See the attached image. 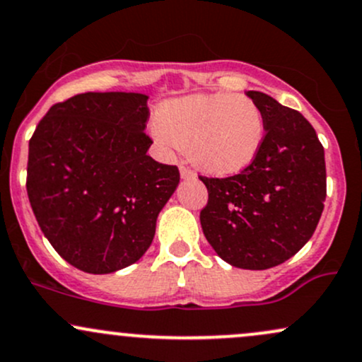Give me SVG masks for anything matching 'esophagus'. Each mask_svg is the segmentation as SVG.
Wrapping results in <instances>:
<instances>
[{
    "label": "esophagus",
    "instance_id": "1",
    "mask_svg": "<svg viewBox=\"0 0 362 362\" xmlns=\"http://www.w3.org/2000/svg\"><path fill=\"white\" fill-rule=\"evenodd\" d=\"M180 177L182 178H195V173L190 168H187V167H184V165H182V167H180Z\"/></svg>",
    "mask_w": 362,
    "mask_h": 362
}]
</instances>
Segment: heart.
<instances>
[{"mask_svg": "<svg viewBox=\"0 0 362 362\" xmlns=\"http://www.w3.org/2000/svg\"><path fill=\"white\" fill-rule=\"evenodd\" d=\"M160 136L187 149L211 175H233L255 160L265 139V117L247 95H192L165 102L155 115Z\"/></svg>", "mask_w": 362, "mask_h": 362, "instance_id": "b5f03b06", "label": "heart"}]
</instances>
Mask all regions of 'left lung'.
Wrapping results in <instances>:
<instances>
[{
  "label": "left lung",
  "instance_id": "obj_1",
  "mask_svg": "<svg viewBox=\"0 0 362 362\" xmlns=\"http://www.w3.org/2000/svg\"><path fill=\"white\" fill-rule=\"evenodd\" d=\"M265 117V139L238 175L201 177L209 192L201 226L214 252L248 271L276 267L315 233L327 197L325 153L298 110L247 91Z\"/></svg>",
  "mask_w": 362,
  "mask_h": 362
}]
</instances>
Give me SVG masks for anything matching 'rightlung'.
I'll return each instance as SVG.
<instances>
[{
    "instance_id": "add662e5",
    "label": "right lung",
    "mask_w": 362,
    "mask_h": 362,
    "mask_svg": "<svg viewBox=\"0 0 362 362\" xmlns=\"http://www.w3.org/2000/svg\"><path fill=\"white\" fill-rule=\"evenodd\" d=\"M148 95L88 91L49 109L28 143L27 194L66 262L110 274L138 262L180 173L148 155Z\"/></svg>"
}]
</instances>
